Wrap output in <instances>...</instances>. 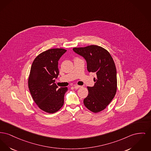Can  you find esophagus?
Returning <instances> with one entry per match:
<instances>
[{
    "mask_svg": "<svg viewBox=\"0 0 151 151\" xmlns=\"http://www.w3.org/2000/svg\"><path fill=\"white\" fill-rule=\"evenodd\" d=\"M81 87V86H78V85H75V86H74V88L75 89L80 88Z\"/></svg>",
    "mask_w": 151,
    "mask_h": 151,
    "instance_id": "obj_1",
    "label": "esophagus"
}]
</instances>
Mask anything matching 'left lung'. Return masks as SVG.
<instances>
[{
    "label": "left lung",
    "mask_w": 151,
    "mask_h": 151,
    "mask_svg": "<svg viewBox=\"0 0 151 151\" xmlns=\"http://www.w3.org/2000/svg\"><path fill=\"white\" fill-rule=\"evenodd\" d=\"M73 50L83 56L87 63L89 72H95L96 78L93 87H87L88 95L84 104L92 112L104 110L115 96L117 75L115 64L109 52L96 45L75 47Z\"/></svg>",
    "instance_id": "obj_1"
}]
</instances>
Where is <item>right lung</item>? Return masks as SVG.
Wrapping results in <instances>:
<instances>
[{
    "instance_id": "obj_1",
    "label": "right lung",
    "mask_w": 151,
    "mask_h": 151,
    "mask_svg": "<svg viewBox=\"0 0 151 151\" xmlns=\"http://www.w3.org/2000/svg\"><path fill=\"white\" fill-rule=\"evenodd\" d=\"M67 51L63 48L49 49L38 55L32 64L28 80V88L36 105L49 114L58 111L64 104L67 87L55 83L59 75L58 61Z\"/></svg>"
}]
</instances>
